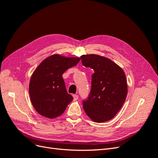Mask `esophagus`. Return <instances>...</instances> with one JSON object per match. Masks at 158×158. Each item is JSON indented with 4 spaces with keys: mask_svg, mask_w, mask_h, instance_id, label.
<instances>
[{
    "mask_svg": "<svg viewBox=\"0 0 158 158\" xmlns=\"http://www.w3.org/2000/svg\"><path fill=\"white\" fill-rule=\"evenodd\" d=\"M73 100H74V101H76V100H77V99H78V98H79L78 95H76V94H74V95H73Z\"/></svg>",
    "mask_w": 158,
    "mask_h": 158,
    "instance_id": "obj_1",
    "label": "esophagus"
}]
</instances>
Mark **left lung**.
Masks as SVG:
<instances>
[{"label": "left lung", "instance_id": "obj_1", "mask_svg": "<svg viewBox=\"0 0 158 158\" xmlns=\"http://www.w3.org/2000/svg\"><path fill=\"white\" fill-rule=\"evenodd\" d=\"M82 64L94 70L90 95L83 101L84 110L95 123L112 119L124 104L128 85L125 73L112 60L99 55L81 56Z\"/></svg>", "mask_w": 158, "mask_h": 158}]
</instances>
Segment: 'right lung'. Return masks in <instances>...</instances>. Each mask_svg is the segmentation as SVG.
I'll list each match as a JSON object with an SVG mask.
<instances>
[{
	"label": "right lung",
	"mask_w": 158,
	"mask_h": 158,
	"mask_svg": "<svg viewBox=\"0 0 158 158\" xmlns=\"http://www.w3.org/2000/svg\"><path fill=\"white\" fill-rule=\"evenodd\" d=\"M80 60V57L52 55L43 60L33 72L29 93L31 103L40 115L53 119L64 113L73 97L66 91L62 75Z\"/></svg>",
	"instance_id": "add662e5"
}]
</instances>
